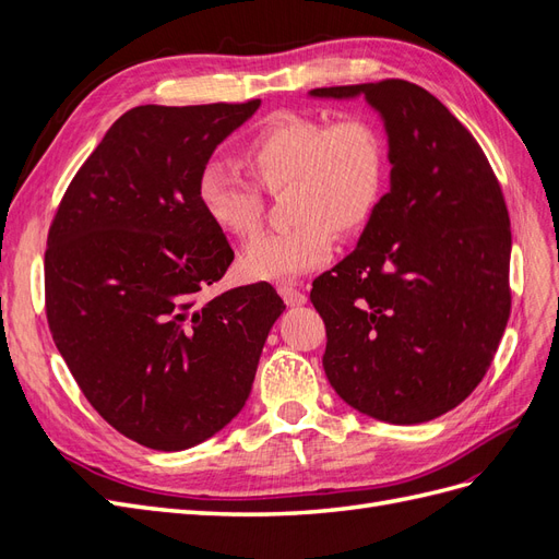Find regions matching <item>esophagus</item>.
Segmentation results:
<instances>
[{
    "label": "esophagus",
    "instance_id": "1",
    "mask_svg": "<svg viewBox=\"0 0 559 559\" xmlns=\"http://www.w3.org/2000/svg\"><path fill=\"white\" fill-rule=\"evenodd\" d=\"M277 292H280V296L284 298L286 306H292V308L306 306V302H308V296L302 294V292L298 289V286H294V284H280Z\"/></svg>",
    "mask_w": 559,
    "mask_h": 559
}]
</instances>
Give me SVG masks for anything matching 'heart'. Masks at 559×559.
I'll use <instances>...</instances> for the list:
<instances>
[{
  "label": "heart",
  "instance_id": "1",
  "mask_svg": "<svg viewBox=\"0 0 559 559\" xmlns=\"http://www.w3.org/2000/svg\"><path fill=\"white\" fill-rule=\"evenodd\" d=\"M245 165L270 193L286 191L289 228L259 235L240 270L253 282H284L310 273L333 253L335 230H359L376 212L386 154L378 128L361 116L326 123L314 116L275 114L245 146ZM198 202L230 238H247L261 224L259 189L228 165L210 163L198 179Z\"/></svg>",
  "mask_w": 559,
  "mask_h": 559
}]
</instances>
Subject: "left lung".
Masks as SVG:
<instances>
[{
    "mask_svg": "<svg viewBox=\"0 0 559 559\" xmlns=\"http://www.w3.org/2000/svg\"><path fill=\"white\" fill-rule=\"evenodd\" d=\"M308 95L364 97L392 165L357 249L312 284L326 378L354 411L389 425L441 417L478 386L511 314L499 181L473 134L411 81Z\"/></svg>",
    "mask_w": 559,
    "mask_h": 559,
    "instance_id": "obj_1",
    "label": "left lung"
}]
</instances>
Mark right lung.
I'll return each mask as SVG.
<instances>
[{"instance_id": "1", "label": "right lung", "mask_w": 559, "mask_h": 559, "mask_svg": "<svg viewBox=\"0 0 559 559\" xmlns=\"http://www.w3.org/2000/svg\"><path fill=\"white\" fill-rule=\"evenodd\" d=\"M261 107L126 111L67 189L46 249V314L93 408L151 450L207 441L249 399L284 300L267 282L198 294L233 249L198 202L214 148Z\"/></svg>"}]
</instances>
